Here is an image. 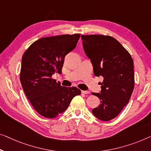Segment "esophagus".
<instances>
[{"instance_id":"obj_1","label":"esophagus","mask_w":151,"mask_h":151,"mask_svg":"<svg viewBox=\"0 0 151 151\" xmlns=\"http://www.w3.org/2000/svg\"><path fill=\"white\" fill-rule=\"evenodd\" d=\"M81 92L83 94H89L90 93L89 91H82Z\"/></svg>"}]
</instances>
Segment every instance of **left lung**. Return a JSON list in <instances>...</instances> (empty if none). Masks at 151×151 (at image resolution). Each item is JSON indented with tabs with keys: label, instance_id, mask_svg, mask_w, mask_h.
Listing matches in <instances>:
<instances>
[{
	"label": "left lung",
	"instance_id": "1",
	"mask_svg": "<svg viewBox=\"0 0 151 151\" xmlns=\"http://www.w3.org/2000/svg\"><path fill=\"white\" fill-rule=\"evenodd\" d=\"M84 51L96 76H102L100 93H92L100 104L92 110L100 120L116 117L127 104L134 87V62L129 52L111 36L82 35Z\"/></svg>",
	"mask_w": 151,
	"mask_h": 151
}]
</instances>
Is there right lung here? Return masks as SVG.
Wrapping results in <instances>:
<instances>
[{
  "label": "right lung",
  "instance_id": "add662e5",
  "mask_svg": "<svg viewBox=\"0 0 151 151\" xmlns=\"http://www.w3.org/2000/svg\"><path fill=\"white\" fill-rule=\"evenodd\" d=\"M81 35H64L41 38L31 45L22 59L20 81L26 96L37 112L46 118L63 113L75 96L76 87H63L51 78L61 73L67 54L75 48Z\"/></svg>",
  "mask_w": 151,
  "mask_h": 151
}]
</instances>
